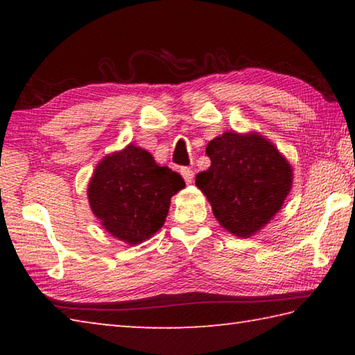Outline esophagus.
<instances>
[{"label": "esophagus", "instance_id": "esophagus-1", "mask_svg": "<svg viewBox=\"0 0 355 355\" xmlns=\"http://www.w3.org/2000/svg\"><path fill=\"white\" fill-rule=\"evenodd\" d=\"M180 173H182V175H183L186 183H191L192 178H194V171L189 169V167H182V171H180Z\"/></svg>", "mask_w": 355, "mask_h": 355}]
</instances>
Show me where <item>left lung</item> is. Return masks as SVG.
<instances>
[{
  "label": "left lung",
  "mask_w": 355,
  "mask_h": 355,
  "mask_svg": "<svg viewBox=\"0 0 355 355\" xmlns=\"http://www.w3.org/2000/svg\"><path fill=\"white\" fill-rule=\"evenodd\" d=\"M211 166L197 173L196 186L220 227L238 238L257 235L284 207L293 167L274 144L257 131H225L208 142Z\"/></svg>",
  "instance_id": "obj_1"
}]
</instances>
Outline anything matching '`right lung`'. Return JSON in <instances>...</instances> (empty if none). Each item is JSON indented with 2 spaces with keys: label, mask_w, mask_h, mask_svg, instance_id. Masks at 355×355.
I'll return each mask as SVG.
<instances>
[{
  "label": "right lung",
  "mask_w": 355,
  "mask_h": 355,
  "mask_svg": "<svg viewBox=\"0 0 355 355\" xmlns=\"http://www.w3.org/2000/svg\"><path fill=\"white\" fill-rule=\"evenodd\" d=\"M183 188L180 173L156 164L147 150L128 144L106 155L95 167L87 199L110 235L136 245L164 225L172 196Z\"/></svg>",
  "instance_id": "add662e5"
}]
</instances>
